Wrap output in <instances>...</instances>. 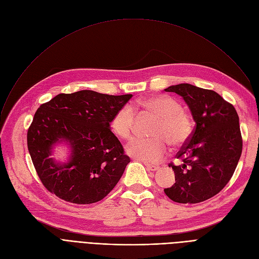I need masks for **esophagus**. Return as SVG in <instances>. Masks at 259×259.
Here are the masks:
<instances>
[{"label": "esophagus", "instance_id": "esophagus-1", "mask_svg": "<svg viewBox=\"0 0 259 259\" xmlns=\"http://www.w3.org/2000/svg\"><path fill=\"white\" fill-rule=\"evenodd\" d=\"M145 166L148 171H156L159 168L158 166H154V165H150V164H145Z\"/></svg>", "mask_w": 259, "mask_h": 259}]
</instances>
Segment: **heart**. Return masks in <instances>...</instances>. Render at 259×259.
<instances>
[{"label":"heart","mask_w":259,"mask_h":259,"mask_svg":"<svg viewBox=\"0 0 259 259\" xmlns=\"http://www.w3.org/2000/svg\"><path fill=\"white\" fill-rule=\"evenodd\" d=\"M134 108L143 114L155 116L156 120L151 131L153 138H139L129 143L127 152L132 157L156 164L167 154L168 143L173 147H182L191 139L194 131L193 117L173 98L153 95L135 101ZM134 121L133 108L124 105L113 114L110 128L119 139L128 140L132 137Z\"/></svg>","instance_id":"obj_1"}]
</instances>
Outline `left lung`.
<instances>
[{"label": "left lung", "instance_id": "8db88e82", "mask_svg": "<svg viewBox=\"0 0 259 259\" xmlns=\"http://www.w3.org/2000/svg\"><path fill=\"white\" fill-rule=\"evenodd\" d=\"M180 94L195 120L191 139L171 167L175 184L164 189L166 195L181 203H197L220 193L230 182L242 151L239 118L234 106L209 89L180 84L165 89Z\"/></svg>", "mask_w": 259, "mask_h": 259}]
</instances>
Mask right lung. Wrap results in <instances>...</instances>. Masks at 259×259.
<instances>
[{
	"mask_svg": "<svg viewBox=\"0 0 259 259\" xmlns=\"http://www.w3.org/2000/svg\"><path fill=\"white\" fill-rule=\"evenodd\" d=\"M132 94L92 90L60 93L36 110L27 131V147L38 178L59 198L88 205L102 200L118 183L130 157L110 130V120ZM60 138L73 147L72 159L59 166L49 158Z\"/></svg>",
	"mask_w": 259,
	"mask_h": 259,
	"instance_id": "add662e5",
	"label": "right lung"
}]
</instances>
